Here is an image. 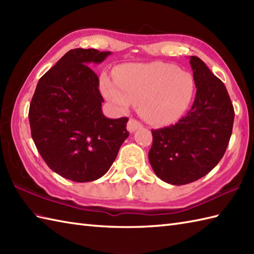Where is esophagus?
<instances>
[{"label": "esophagus", "instance_id": "34e87169", "mask_svg": "<svg viewBox=\"0 0 254 254\" xmlns=\"http://www.w3.org/2000/svg\"><path fill=\"white\" fill-rule=\"evenodd\" d=\"M127 131L128 132H135L136 130H138V128L142 127V123L138 122L137 120H135V119H130L127 122Z\"/></svg>", "mask_w": 254, "mask_h": 254}]
</instances>
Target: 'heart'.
Masks as SVG:
<instances>
[{"label":"heart","instance_id":"1","mask_svg":"<svg viewBox=\"0 0 254 254\" xmlns=\"http://www.w3.org/2000/svg\"><path fill=\"white\" fill-rule=\"evenodd\" d=\"M100 87L120 111L132 104L147 122L163 126L177 121L188 109L194 94L193 76L172 64L133 63L119 67L116 80L102 75Z\"/></svg>","mask_w":254,"mask_h":254}]
</instances>
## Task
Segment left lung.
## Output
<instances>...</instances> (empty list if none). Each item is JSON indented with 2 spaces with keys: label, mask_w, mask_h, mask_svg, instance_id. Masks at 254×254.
I'll return each mask as SVG.
<instances>
[{
  "label": "left lung",
  "mask_w": 254,
  "mask_h": 254,
  "mask_svg": "<svg viewBox=\"0 0 254 254\" xmlns=\"http://www.w3.org/2000/svg\"><path fill=\"white\" fill-rule=\"evenodd\" d=\"M196 95L191 109L170 127L152 130L150 166L159 179L182 186L207 175L223 158L235 111L224 83L201 59L190 57Z\"/></svg>",
  "instance_id": "obj_1"
}]
</instances>
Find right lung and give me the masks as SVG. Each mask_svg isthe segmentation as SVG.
<instances>
[{
    "label": "right lung",
    "mask_w": 254,
    "mask_h": 254,
    "mask_svg": "<svg viewBox=\"0 0 254 254\" xmlns=\"http://www.w3.org/2000/svg\"><path fill=\"white\" fill-rule=\"evenodd\" d=\"M110 55L69 50L39 79L30 102L28 118L38 152L51 170L75 182L104 176L128 136L127 118L102 113L99 78L88 66Z\"/></svg>",
    "instance_id": "1"
}]
</instances>
